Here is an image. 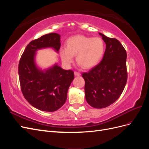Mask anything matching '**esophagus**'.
<instances>
[{"mask_svg":"<svg viewBox=\"0 0 149 149\" xmlns=\"http://www.w3.org/2000/svg\"><path fill=\"white\" fill-rule=\"evenodd\" d=\"M74 74L75 76H80L81 75L80 73H79V72H77V71H74Z\"/></svg>","mask_w":149,"mask_h":149,"instance_id":"esophagus-1","label":"esophagus"}]
</instances>
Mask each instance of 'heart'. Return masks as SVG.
Here are the masks:
<instances>
[{
    "instance_id": "heart-1",
    "label": "heart",
    "mask_w": 149,
    "mask_h": 149,
    "mask_svg": "<svg viewBox=\"0 0 149 149\" xmlns=\"http://www.w3.org/2000/svg\"><path fill=\"white\" fill-rule=\"evenodd\" d=\"M105 51V44L100 37L91 38L78 35L70 38L66 48L60 49L63 65L69 67L76 55V61L84 68H91L101 61Z\"/></svg>"
}]
</instances>
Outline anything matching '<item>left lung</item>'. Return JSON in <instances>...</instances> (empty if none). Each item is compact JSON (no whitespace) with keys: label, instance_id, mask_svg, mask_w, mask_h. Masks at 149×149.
<instances>
[{"label":"left lung","instance_id":"8db88e82","mask_svg":"<svg viewBox=\"0 0 149 149\" xmlns=\"http://www.w3.org/2000/svg\"><path fill=\"white\" fill-rule=\"evenodd\" d=\"M106 43L102 61L82 76L85 81V97L97 109L110 106L121 95L127 80V53L120 42L99 33Z\"/></svg>","mask_w":149,"mask_h":149}]
</instances>
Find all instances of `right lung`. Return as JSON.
Wrapping results in <instances>:
<instances>
[{
	"label": "right lung",
	"instance_id": "add662e5",
	"mask_svg": "<svg viewBox=\"0 0 149 149\" xmlns=\"http://www.w3.org/2000/svg\"><path fill=\"white\" fill-rule=\"evenodd\" d=\"M60 46L59 34L44 35L30 42L20 58L19 76L22 94L31 106L40 111L60 109L66 102L68 90L74 78L73 71L62 69L57 64L45 70L35 64L38 49L52 48L58 52Z\"/></svg>",
	"mask_w": 149,
	"mask_h": 149
}]
</instances>
